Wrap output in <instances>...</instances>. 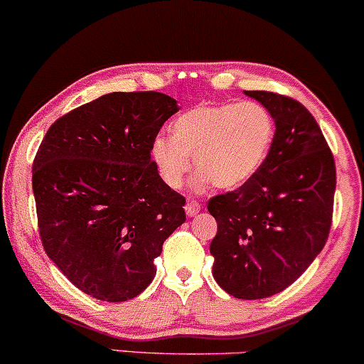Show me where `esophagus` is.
<instances>
[{
	"instance_id": "1",
	"label": "esophagus",
	"mask_w": 364,
	"mask_h": 364,
	"mask_svg": "<svg viewBox=\"0 0 364 364\" xmlns=\"http://www.w3.org/2000/svg\"><path fill=\"white\" fill-rule=\"evenodd\" d=\"M199 210H201L199 203H196V201H187V205H186L187 217H196V215L199 213Z\"/></svg>"
}]
</instances>
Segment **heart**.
I'll return each instance as SVG.
<instances>
[{"label":"heart","instance_id":"b5f03b06","mask_svg":"<svg viewBox=\"0 0 364 364\" xmlns=\"http://www.w3.org/2000/svg\"><path fill=\"white\" fill-rule=\"evenodd\" d=\"M276 124L271 112L257 102L196 105L171 124V136H156L151 146L161 181L181 189L194 165V189L213 183L234 191L252 181L271 152Z\"/></svg>","mask_w":364,"mask_h":364}]
</instances>
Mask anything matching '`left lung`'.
Here are the masks:
<instances>
[{"label":"left lung","instance_id":"8db88e82","mask_svg":"<svg viewBox=\"0 0 364 364\" xmlns=\"http://www.w3.org/2000/svg\"><path fill=\"white\" fill-rule=\"evenodd\" d=\"M271 112L276 134L259 173L232 193L210 199L218 224L210 245L213 277L243 300L288 288L328 240L337 186L335 161L302 104L272 92H245Z\"/></svg>","mask_w":364,"mask_h":364}]
</instances>
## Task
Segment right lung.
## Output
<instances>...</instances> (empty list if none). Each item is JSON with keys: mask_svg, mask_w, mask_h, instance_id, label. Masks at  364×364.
<instances>
[{"mask_svg": "<svg viewBox=\"0 0 364 364\" xmlns=\"http://www.w3.org/2000/svg\"><path fill=\"white\" fill-rule=\"evenodd\" d=\"M177 100L114 92L58 118L33 165L46 255L81 291L124 302L154 279V259L186 222V199L159 177L151 146Z\"/></svg>", "mask_w": 364, "mask_h": 364, "instance_id": "right-lung-1", "label": "right lung"}]
</instances>
